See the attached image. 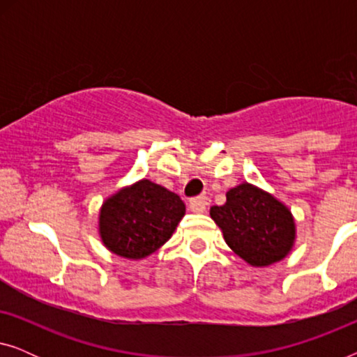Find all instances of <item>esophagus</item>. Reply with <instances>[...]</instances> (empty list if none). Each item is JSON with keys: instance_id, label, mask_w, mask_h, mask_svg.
<instances>
[{"instance_id": "obj_1", "label": "esophagus", "mask_w": 357, "mask_h": 357, "mask_svg": "<svg viewBox=\"0 0 357 357\" xmlns=\"http://www.w3.org/2000/svg\"><path fill=\"white\" fill-rule=\"evenodd\" d=\"M208 204H209V198L208 197H197V198L190 199L188 206H190V209H192L193 213H204V211H206Z\"/></svg>"}]
</instances>
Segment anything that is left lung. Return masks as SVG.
I'll use <instances>...</instances> for the list:
<instances>
[{"label": "left lung", "mask_w": 357, "mask_h": 357, "mask_svg": "<svg viewBox=\"0 0 357 357\" xmlns=\"http://www.w3.org/2000/svg\"><path fill=\"white\" fill-rule=\"evenodd\" d=\"M209 209L231 250L250 266H270L292 250L296 222L291 209L271 193L243 182Z\"/></svg>", "instance_id": "obj_1"}]
</instances>
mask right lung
<instances>
[{
	"mask_svg": "<svg viewBox=\"0 0 357 357\" xmlns=\"http://www.w3.org/2000/svg\"><path fill=\"white\" fill-rule=\"evenodd\" d=\"M183 216L185 203L178 195L143 178L102 203L99 234L112 253L141 260L172 237Z\"/></svg>",
	"mask_w": 357,
	"mask_h": 357,
	"instance_id": "right-lung-1",
	"label": "right lung"
}]
</instances>
